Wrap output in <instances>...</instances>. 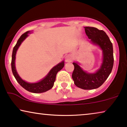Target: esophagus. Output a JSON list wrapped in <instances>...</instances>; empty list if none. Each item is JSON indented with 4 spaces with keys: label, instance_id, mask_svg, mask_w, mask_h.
Masks as SVG:
<instances>
[{
    "label": "esophagus",
    "instance_id": "34e87169",
    "mask_svg": "<svg viewBox=\"0 0 127 127\" xmlns=\"http://www.w3.org/2000/svg\"><path fill=\"white\" fill-rule=\"evenodd\" d=\"M72 61V57L70 55H67L65 57V62H70Z\"/></svg>",
    "mask_w": 127,
    "mask_h": 127
}]
</instances>
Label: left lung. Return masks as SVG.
<instances>
[{"mask_svg": "<svg viewBox=\"0 0 127 127\" xmlns=\"http://www.w3.org/2000/svg\"><path fill=\"white\" fill-rule=\"evenodd\" d=\"M90 42L99 47L102 51V63L95 73L83 70L78 62H73L74 69L72 79L74 84L83 90H93L101 86L112 72L114 63L113 44L106 33L94 27H84Z\"/></svg>", "mask_w": 127, "mask_h": 127, "instance_id": "left-lung-1", "label": "left lung"}]
</instances>
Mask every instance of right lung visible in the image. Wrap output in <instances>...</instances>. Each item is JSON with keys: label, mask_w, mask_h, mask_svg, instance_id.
I'll return each mask as SVG.
<instances>
[{"label": "right lung", "mask_w": 127, "mask_h": 127, "mask_svg": "<svg viewBox=\"0 0 127 127\" xmlns=\"http://www.w3.org/2000/svg\"><path fill=\"white\" fill-rule=\"evenodd\" d=\"M29 33H31V31H27L25 33L22 34L17 41V44L14 47L11 60L12 72H13V75L17 82L26 90L33 93H44V92L48 91L53 87L57 73L61 70L64 66V61H63L57 64L56 66H54L43 79H41L40 81H38L37 83H28L22 80L19 76L17 72L16 68H15V55H16L17 51L18 50L19 47L21 44L22 41L29 36Z\"/></svg>", "instance_id": "add662e5"}]
</instances>
